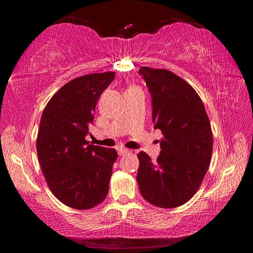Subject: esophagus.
Here are the masks:
<instances>
[{
  "label": "esophagus",
  "mask_w": 253,
  "mask_h": 253,
  "mask_svg": "<svg viewBox=\"0 0 253 253\" xmlns=\"http://www.w3.org/2000/svg\"><path fill=\"white\" fill-rule=\"evenodd\" d=\"M127 153H129V149H127V148H118V155L119 156L125 155V154H127Z\"/></svg>",
  "instance_id": "obj_1"
}]
</instances>
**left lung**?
<instances>
[{
    "label": "left lung",
    "mask_w": 253,
    "mask_h": 253,
    "mask_svg": "<svg viewBox=\"0 0 253 253\" xmlns=\"http://www.w3.org/2000/svg\"><path fill=\"white\" fill-rule=\"evenodd\" d=\"M138 74L152 96V119L161 129V154L153 162L138 155L137 182L143 198L163 209L181 207L199 190L212 156L213 136L200 96L181 77L142 67Z\"/></svg>",
    "instance_id": "8db88e82"
}]
</instances>
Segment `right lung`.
<instances>
[{
  "label": "right lung",
  "mask_w": 253,
  "mask_h": 253,
  "mask_svg": "<svg viewBox=\"0 0 253 253\" xmlns=\"http://www.w3.org/2000/svg\"><path fill=\"white\" fill-rule=\"evenodd\" d=\"M115 72L85 75L54 93L42 113L37 138L38 158L51 192L77 210L96 207L108 194L114 148L89 145L97 101L113 83Z\"/></svg>",
  "instance_id": "add662e5"
}]
</instances>
